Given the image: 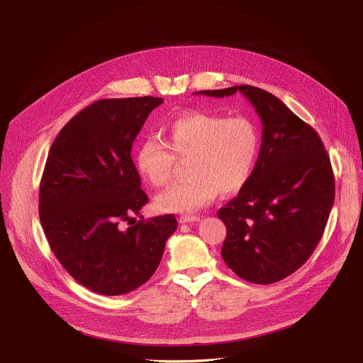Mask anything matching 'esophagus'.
I'll return each mask as SVG.
<instances>
[{"mask_svg":"<svg viewBox=\"0 0 363 363\" xmlns=\"http://www.w3.org/2000/svg\"><path fill=\"white\" fill-rule=\"evenodd\" d=\"M179 221L182 224H186V223H196L200 221V216L199 215H182Z\"/></svg>","mask_w":363,"mask_h":363,"instance_id":"1","label":"esophagus"}]
</instances>
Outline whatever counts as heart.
<instances>
[{
  "label": "heart",
  "instance_id": "1",
  "mask_svg": "<svg viewBox=\"0 0 363 363\" xmlns=\"http://www.w3.org/2000/svg\"><path fill=\"white\" fill-rule=\"evenodd\" d=\"M260 151V131L245 116L227 118L211 113H188L167 130V142L148 138L136 151L142 177L155 188L167 186L175 160L186 162L189 175L156 196L162 212L189 213L212 203L219 192L240 191L255 171Z\"/></svg>",
  "mask_w": 363,
  "mask_h": 363
}]
</instances>
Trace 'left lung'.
Instances as JSON below:
<instances>
[{"instance_id":"left-lung-1","label":"left lung","mask_w":363,"mask_h":363,"mask_svg":"<svg viewBox=\"0 0 363 363\" xmlns=\"http://www.w3.org/2000/svg\"><path fill=\"white\" fill-rule=\"evenodd\" d=\"M236 92L256 108L262 145L247 184L218 211L227 227L221 256L240 279L269 284L304 265L321 240L335 175L321 138L277 96L250 84L196 94Z\"/></svg>"}]
</instances>
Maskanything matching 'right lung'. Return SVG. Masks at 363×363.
Listing matches in <instances>:
<instances>
[{
    "instance_id": "add662e5",
    "label": "right lung",
    "mask_w": 363,
    "mask_h": 363,
    "mask_svg": "<svg viewBox=\"0 0 363 363\" xmlns=\"http://www.w3.org/2000/svg\"><path fill=\"white\" fill-rule=\"evenodd\" d=\"M162 103L155 96L95 101L50 148L39 189L40 224L62 267L96 294L123 295L148 281L177 228L174 215L123 228L148 203L131 145Z\"/></svg>"
}]
</instances>
